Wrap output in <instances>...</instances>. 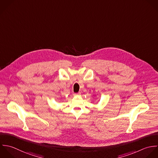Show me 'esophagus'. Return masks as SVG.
Returning a JSON list of instances; mask_svg holds the SVG:
<instances>
[{
    "label": "esophagus",
    "mask_w": 158,
    "mask_h": 158,
    "mask_svg": "<svg viewBox=\"0 0 158 158\" xmlns=\"http://www.w3.org/2000/svg\"><path fill=\"white\" fill-rule=\"evenodd\" d=\"M81 95V94L80 93V92H79V93H76V94H73V95L74 96H80Z\"/></svg>",
    "instance_id": "obj_1"
}]
</instances>
